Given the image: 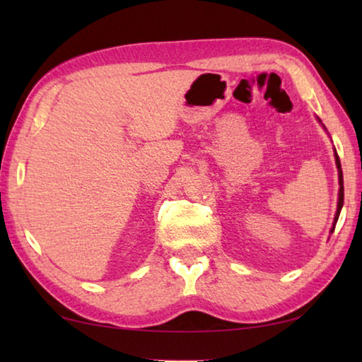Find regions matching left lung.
Wrapping results in <instances>:
<instances>
[{"mask_svg":"<svg viewBox=\"0 0 362 362\" xmlns=\"http://www.w3.org/2000/svg\"><path fill=\"white\" fill-rule=\"evenodd\" d=\"M335 164H337V169H339V185H340V189H339V203H337V212H335V217H334V225H332V230H330V233H334L335 223H337V220H339L340 211H341V207H343V173H341V164H340V159H339V155H337V151H335Z\"/></svg>","mask_w":362,"mask_h":362,"instance_id":"8db88e82","label":"left lung"}]
</instances>
